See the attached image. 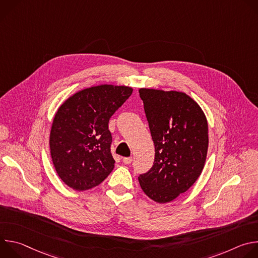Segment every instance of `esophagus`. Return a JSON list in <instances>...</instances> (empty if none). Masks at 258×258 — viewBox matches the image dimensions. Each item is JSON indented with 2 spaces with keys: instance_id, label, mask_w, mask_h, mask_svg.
I'll return each mask as SVG.
<instances>
[{
  "instance_id": "obj_1",
  "label": "esophagus",
  "mask_w": 258,
  "mask_h": 258,
  "mask_svg": "<svg viewBox=\"0 0 258 258\" xmlns=\"http://www.w3.org/2000/svg\"><path fill=\"white\" fill-rule=\"evenodd\" d=\"M122 161L124 164H130L133 161V158L132 157H123Z\"/></svg>"
}]
</instances>
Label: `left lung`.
I'll list each match as a JSON object with an SVG mask.
<instances>
[{
    "label": "left lung",
    "instance_id": "obj_1",
    "mask_svg": "<svg viewBox=\"0 0 258 258\" xmlns=\"http://www.w3.org/2000/svg\"><path fill=\"white\" fill-rule=\"evenodd\" d=\"M155 146L149 171L140 174L144 193L158 203L174 200L200 176L208 149V124L200 106L182 92L140 89Z\"/></svg>",
    "mask_w": 258,
    "mask_h": 258
}]
</instances>
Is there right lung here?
Masks as SVG:
<instances>
[{"instance_id": "right-lung-1", "label": "right lung", "mask_w": 258, "mask_h": 258, "mask_svg": "<svg viewBox=\"0 0 258 258\" xmlns=\"http://www.w3.org/2000/svg\"><path fill=\"white\" fill-rule=\"evenodd\" d=\"M132 93L130 87L101 85L76 93L59 107L51 128L50 150L54 167L68 187L92 189L113 170L108 123Z\"/></svg>"}]
</instances>
